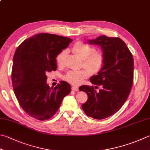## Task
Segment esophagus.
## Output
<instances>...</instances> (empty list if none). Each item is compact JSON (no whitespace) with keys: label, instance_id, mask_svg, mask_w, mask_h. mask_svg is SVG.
<instances>
[{"label":"esophagus","instance_id":"1","mask_svg":"<svg viewBox=\"0 0 150 150\" xmlns=\"http://www.w3.org/2000/svg\"><path fill=\"white\" fill-rule=\"evenodd\" d=\"M78 87H76V86H72V91H78Z\"/></svg>","mask_w":150,"mask_h":150}]
</instances>
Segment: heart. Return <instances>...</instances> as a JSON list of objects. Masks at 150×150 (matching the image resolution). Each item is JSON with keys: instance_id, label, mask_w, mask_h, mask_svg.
<instances>
[{"instance_id": "obj_1", "label": "heart", "mask_w": 150, "mask_h": 150, "mask_svg": "<svg viewBox=\"0 0 150 150\" xmlns=\"http://www.w3.org/2000/svg\"><path fill=\"white\" fill-rule=\"evenodd\" d=\"M72 52L78 57L83 60V67L86 69L68 72L64 78L69 83L74 86H79L89 77L90 73L97 74L103 69L104 64V55L102 53L95 52L94 47L81 42H78L73 46ZM67 55V50L62 51L59 53L56 58L58 65H63Z\"/></svg>"}]
</instances>
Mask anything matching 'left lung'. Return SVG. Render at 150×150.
<instances>
[{
	"mask_svg": "<svg viewBox=\"0 0 150 150\" xmlns=\"http://www.w3.org/2000/svg\"><path fill=\"white\" fill-rule=\"evenodd\" d=\"M87 43L100 47L104 64L100 71L90 78L93 84L101 86V89L97 91L87 86L79 88L88 97L81 108L87 116L103 120L116 113L127 99L133 81V57L120 38L102 35Z\"/></svg>",
	"mask_w": 150,
	"mask_h": 150,
	"instance_id": "1",
	"label": "left lung"
}]
</instances>
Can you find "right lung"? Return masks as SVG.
I'll list each match as a JSON object with an SVG mask.
<instances>
[{
    "mask_svg": "<svg viewBox=\"0 0 150 150\" xmlns=\"http://www.w3.org/2000/svg\"><path fill=\"white\" fill-rule=\"evenodd\" d=\"M72 39L40 33L25 40L14 53L12 81L15 95L24 111L44 121L55 114L63 98L71 91L64 81L50 87L47 74L57 70L56 57Z\"/></svg>",
    "mask_w": 150,
    "mask_h": 150,
    "instance_id": "add662e5",
    "label": "right lung"
}]
</instances>
